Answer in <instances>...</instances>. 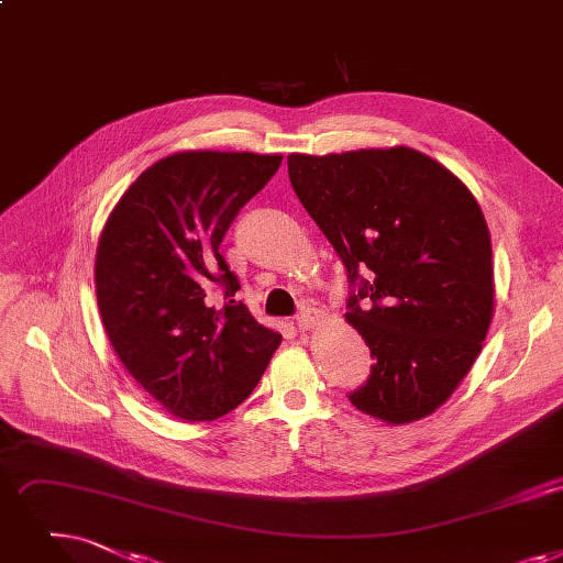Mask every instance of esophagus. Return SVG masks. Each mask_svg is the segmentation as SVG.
Segmentation results:
<instances>
[{
  "mask_svg": "<svg viewBox=\"0 0 563 563\" xmlns=\"http://www.w3.org/2000/svg\"><path fill=\"white\" fill-rule=\"evenodd\" d=\"M320 322H322V312L314 310V308H303V310L299 312V317H297V327H299L301 331H310V329H314Z\"/></svg>",
  "mask_w": 563,
  "mask_h": 563,
  "instance_id": "1",
  "label": "esophagus"
}]
</instances>
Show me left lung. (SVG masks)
I'll return each mask as SVG.
<instances>
[{
  "mask_svg": "<svg viewBox=\"0 0 563 563\" xmlns=\"http://www.w3.org/2000/svg\"><path fill=\"white\" fill-rule=\"evenodd\" d=\"M287 173L347 268L345 320L375 358L350 402L388 426L430 417L493 322V243L472 190L409 146L289 154Z\"/></svg>",
  "mask_w": 563,
  "mask_h": 563,
  "instance_id": "1",
  "label": "left lung"
}]
</instances>
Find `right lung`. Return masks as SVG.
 <instances>
[{
    "instance_id": "right-lung-1",
    "label": "right lung",
    "mask_w": 563,
    "mask_h": 563,
    "mask_svg": "<svg viewBox=\"0 0 563 563\" xmlns=\"http://www.w3.org/2000/svg\"><path fill=\"white\" fill-rule=\"evenodd\" d=\"M283 156L179 152L129 186L96 249V299L133 379L184 421H213L246 400L283 335L234 301L221 241ZM221 284L227 306H210Z\"/></svg>"
}]
</instances>
